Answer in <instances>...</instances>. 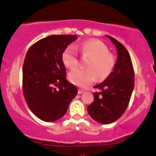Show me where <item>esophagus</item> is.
<instances>
[{"label": "esophagus", "instance_id": "esophagus-1", "mask_svg": "<svg viewBox=\"0 0 156 156\" xmlns=\"http://www.w3.org/2000/svg\"><path fill=\"white\" fill-rule=\"evenodd\" d=\"M83 92H84L83 90H82V89H78V94H83Z\"/></svg>", "mask_w": 156, "mask_h": 156}]
</instances>
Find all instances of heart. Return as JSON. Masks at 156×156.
<instances>
[{"label":"heart","mask_w":156,"mask_h":156,"mask_svg":"<svg viewBox=\"0 0 156 156\" xmlns=\"http://www.w3.org/2000/svg\"><path fill=\"white\" fill-rule=\"evenodd\" d=\"M83 55L91 57L88 61L87 69L77 68L68 75L71 83L80 87H86L96 80H104L113 70L115 59L109 53L108 46L101 41L97 39L84 41L76 47ZM62 62L68 69L77 66L78 57L76 51L72 46H68L62 53Z\"/></svg>","instance_id":"heart-1"}]
</instances>
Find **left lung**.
<instances>
[{
  "instance_id": "obj_1",
  "label": "left lung",
  "mask_w": 156,
  "mask_h": 156,
  "mask_svg": "<svg viewBox=\"0 0 156 156\" xmlns=\"http://www.w3.org/2000/svg\"><path fill=\"white\" fill-rule=\"evenodd\" d=\"M106 36L115 46L117 59L112 73L94 86L100 91L94 93V100L87 108L89 115L102 124L111 123L123 115L134 86V69L128 51L114 37Z\"/></svg>"
}]
</instances>
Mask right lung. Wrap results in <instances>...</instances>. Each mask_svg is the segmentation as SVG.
Returning <instances> with one entry per match:
<instances>
[{
  "mask_svg": "<svg viewBox=\"0 0 156 156\" xmlns=\"http://www.w3.org/2000/svg\"><path fill=\"white\" fill-rule=\"evenodd\" d=\"M77 35H52L29 48L22 71L24 99L35 116L46 122L61 119L78 94L66 80L62 53Z\"/></svg>",
  "mask_w": 156,
  "mask_h": 156,
  "instance_id": "right-lung-1",
  "label": "right lung"
}]
</instances>
